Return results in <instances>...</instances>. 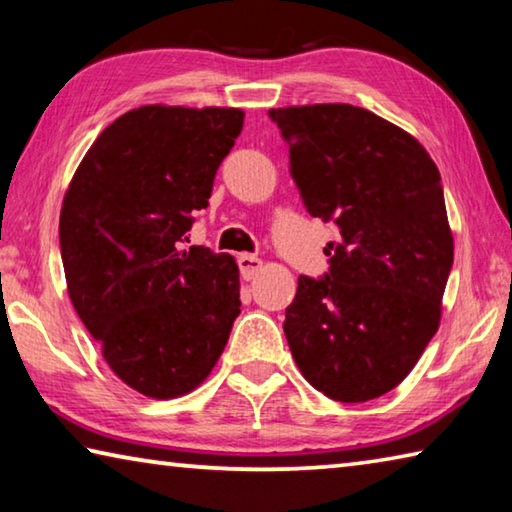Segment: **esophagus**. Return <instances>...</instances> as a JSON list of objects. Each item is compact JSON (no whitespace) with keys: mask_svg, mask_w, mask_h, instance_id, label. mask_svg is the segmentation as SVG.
<instances>
[{"mask_svg":"<svg viewBox=\"0 0 512 512\" xmlns=\"http://www.w3.org/2000/svg\"><path fill=\"white\" fill-rule=\"evenodd\" d=\"M262 266H264V262L255 255H248V253L239 255V271L244 280H253V277L262 271Z\"/></svg>","mask_w":512,"mask_h":512,"instance_id":"34e87169","label":"esophagus"}]
</instances>
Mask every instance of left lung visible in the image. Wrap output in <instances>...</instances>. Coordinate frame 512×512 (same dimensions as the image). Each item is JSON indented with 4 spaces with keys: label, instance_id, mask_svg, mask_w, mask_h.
I'll return each instance as SVG.
<instances>
[{
    "label": "left lung",
    "instance_id": "8db88e82",
    "mask_svg": "<svg viewBox=\"0 0 512 512\" xmlns=\"http://www.w3.org/2000/svg\"><path fill=\"white\" fill-rule=\"evenodd\" d=\"M268 117L307 212L339 228L329 271L300 275L284 311L291 354L332 400H375L409 375L440 323L454 239L438 167L415 137L348 103Z\"/></svg>",
    "mask_w": 512,
    "mask_h": 512
}]
</instances>
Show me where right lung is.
<instances>
[{
	"label": "right lung",
	"mask_w": 512,
	"mask_h": 512,
	"mask_svg": "<svg viewBox=\"0 0 512 512\" xmlns=\"http://www.w3.org/2000/svg\"><path fill=\"white\" fill-rule=\"evenodd\" d=\"M244 126L237 108H135L85 153L60 210L67 291L112 372L155 400L210 375L239 316V268L183 248Z\"/></svg>",
	"instance_id": "add662e5"
}]
</instances>
